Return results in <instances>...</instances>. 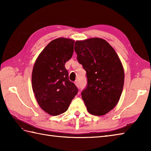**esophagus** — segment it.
<instances>
[{"mask_svg":"<svg viewBox=\"0 0 151 151\" xmlns=\"http://www.w3.org/2000/svg\"><path fill=\"white\" fill-rule=\"evenodd\" d=\"M75 84L76 86H78V81H75Z\"/></svg>","mask_w":151,"mask_h":151,"instance_id":"esophagus-1","label":"esophagus"}]
</instances>
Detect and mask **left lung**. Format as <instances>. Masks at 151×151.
<instances>
[{
  "label": "left lung",
  "mask_w": 151,
  "mask_h": 151,
  "mask_svg": "<svg viewBox=\"0 0 151 151\" xmlns=\"http://www.w3.org/2000/svg\"><path fill=\"white\" fill-rule=\"evenodd\" d=\"M75 51L88 78L82 98L89 114L104 115L113 110L123 91L124 73L115 50L98 37L76 41Z\"/></svg>",
  "instance_id": "1"
}]
</instances>
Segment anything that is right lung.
Listing matches in <instances>:
<instances>
[{"instance_id":"obj_1","label":"right lung","mask_w":151,"mask_h":151,"mask_svg":"<svg viewBox=\"0 0 151 151\" xmlns=\"http://www.w3.org/2000/svg\"><path fill=\"white\" fill-rule=\"evenodd\" d=\"M75 41L59 37L51 41L38 56L32 74V86L41 108L50 115L66 111L78 93L69 79L65 64L73 56Z\"/></svg>"}]
</instances>
